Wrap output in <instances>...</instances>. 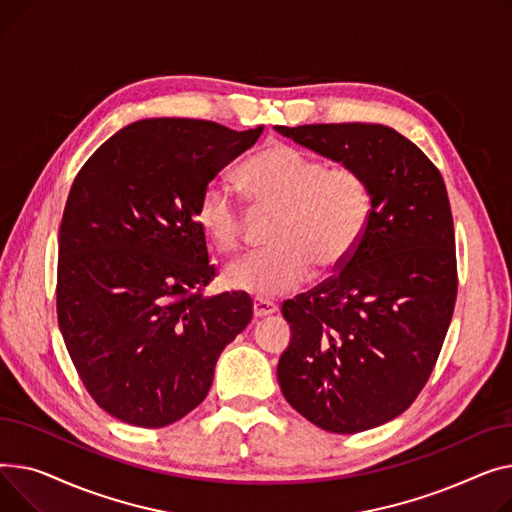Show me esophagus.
Instances as JSON below:
<instances>
[{
    "instance_id": "obj_1",
    "label": "esophagus",
    "mask_w": 512,
    "mask_h": 512,
    "mask_svg": "<svg viewBox=\"0 0 512 512\" xmlns=\"http://www.w3.org/2000/svg\"><path fill=\"white\" fill-rule=\"evenodd\" d=\"M277 310H279V308H277V304L268 302V299H260V297H256V299H254V316H256V318L270 316V314H275Z\"/></svg>"
}]
</instances>
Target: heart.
Masks as SVG:
<instances>
[{
	"label": "heart",
	"instance_id": "b5f03b06",
	"mask_svg": "<svg viewBox=\"0 0 512 512\" xmlns=\"http://www.w3.org/2000/svg\"><path fill=\"white\" fill-rule=\"evenodd\" d=\"M239 179L258 208L277 210L268 235L275 246L231 262L223 281L260 299L304 285L314 266L322 275L335 273L362 242L372 219V186L364 171L326 167L287 142H268L239 169ZM196 221L221 252L242 244V208L221 179L202 186Z\"/></svg>",
	"mask_w": 512,
	"mask_h": 512
}]
</instances>
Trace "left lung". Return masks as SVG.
<instances>
[{"mask_svg": "<svg viewBox=\"0 0 512 512\" xmlns=\"http://www.w3.org/2000/svg\"><path fill=\"white\" fill-rule=\"evenodd\" d=\"M314 153L364 171L370 225L335 277L287 299L277 378L314 426L355 434L401 415L422 393L457 299L455 227L436 165L380 124L275 126Z\"/></svg>", "mask_w": 512, "mask_h": 512, "instance_id": "8db88e82", "label": "left lung"}]
</instances>
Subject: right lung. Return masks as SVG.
Returning a JSON list of instances; mask_svg holds the SVG:
<instances>
[{"label": "right lung", "instance_id": "add662e5", "mask_svg": "<svg viewBox=\"0 0 512 512\" xmlns=\"http://www.w3.org/2000/svg\"><path fill=\"white\" fill-rule=\"evenodd\" d=\"M260 134L140 119L74 179L59 227L57 322L90 397L119 422L165 428L188 415L252 320L248 293L202 295L215 266L196 200Z\"/></svg>", "mask_w": 512, "mask_h": 512}]
</instances>
